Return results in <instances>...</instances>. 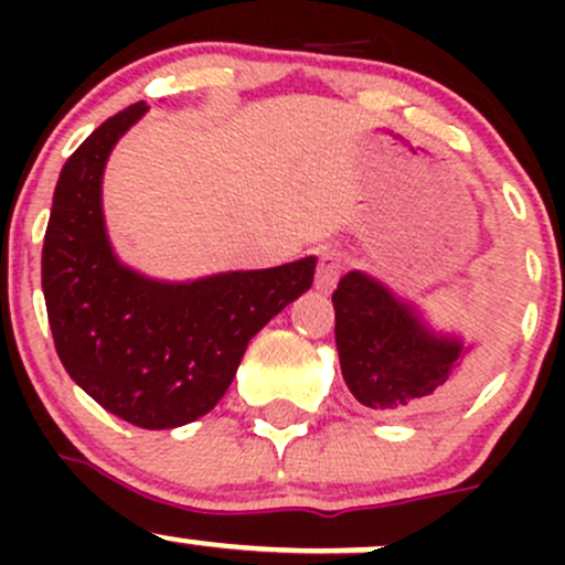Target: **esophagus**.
Wrapping results in <instances>:
<instances>
[{
	"instance_id": "obj_1",
	"label": "esophagus",
	"mask_w": 565,
	"mask_h": 565,
	"mask_svg": "<svg viewBox=\"0 0 565 565\" xmlns=\"http://www.w3.org/2000/svg\"><path fill=\"white\" fill-rule=\"evenodd\" d=\"M341 270H344V256L339 254L335 248L324 246L317 250V278H315V287L319 292H330L339 281Z\"/></svg>"
}]
</instances>
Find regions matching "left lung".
Returning a JSON list of instances; mask_svg holds the SVG:
<instances>
[{
	"instance_id": "left-lung-1",
	"label": "left lung",
	"mask_w": 565,
	"mask_h": 565,
	"mask_svg": "<svg viewBox=\"0 0 565 565\" xmlns=\"http://www.w3.org/2000/svg\"><path fill=\"white\" fill-rule=\"evenodd\" d=\"M335 347L352 396L377 413L443 409L476 383L481 358L457 335H440L418 309L366 273H347L333 292Z\"/></svg>"
}]
</instances>
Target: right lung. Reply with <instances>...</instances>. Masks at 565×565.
I'll return each mask as SVG.
<instances>
[{
	"instance_id": "1",
	"label": "right lung",
	"mask_w": 565,
	"mask_h": 565,
	"mask_svg": "<svg viewBox=\"0 0 565 565\" xmlns=\"http://www.w3.org/2000/svg\"><path fill=\"white\" fill-rule=\"evenodd\" d=\"M147 111L108 117L67 158L43 241L56 355L100 407L141 429H174L218 404L248 341L315 281V256L188 284L152 281L114 256L100 182L108 152Z\"/></svg>"
}]
</instances>
